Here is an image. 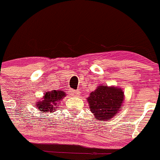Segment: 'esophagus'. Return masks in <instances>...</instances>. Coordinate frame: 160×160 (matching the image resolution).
Here are the masks:
<instances>
[{"label":"esophagus","mask_w":160,"mask_h":160,"mask_svg":"<svg viewBox=\"0 0 160 160\" xmlns=\"http://www.w3.org/2000/svg\"><path fill=\"white\" fill-rule=\"evenodd\" d=\"M71 92V95H73V96H79L80 95V91H77V90H71L70 91Z\"/></svg>","instance_id":"obj_1"}]
</instances>
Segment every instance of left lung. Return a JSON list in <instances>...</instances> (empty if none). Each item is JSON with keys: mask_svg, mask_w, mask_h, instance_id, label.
Returning <instances> with one entry per match:
<instances>
[{"mask_svg": "<svg viewBox=\"0 0 160 160\" xmlns=\"http://www.w3.org/2000/svg\"><path fill=\"white\" fill-rule=\"evenodd\" d=\"M124 93L122 89L107 85L98 86L96 90L90 94L88 98L90 110L94 113L95 118L107 121L116 115L122 109Z\"/></svg>", "mask_w": 160, "mask_h": 160, "instance_id": "obj_1", "label": "left lung"}]
</instances>
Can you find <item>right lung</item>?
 I'll list each match as a JSON object with an SVG mask.
<instances>
[{"mask_svg":"<svg viewBox=\"0 0 160 160\" xmlns=\"http://www.w3.org/2000/svg\"><path fill=\"white\" fill-rule=\"evenodd\" d=\"M65 96V93L63 91H50L46 92L42 99L38 101V102H36L35 105H36L38 110L42 111L43 113L54 111L58 104L61 102V99H62Z\"/></svg>","mask_w":160,"mask_h":160,"instance_id":"right-lung-1","label":"right lung"}]
</instances>
